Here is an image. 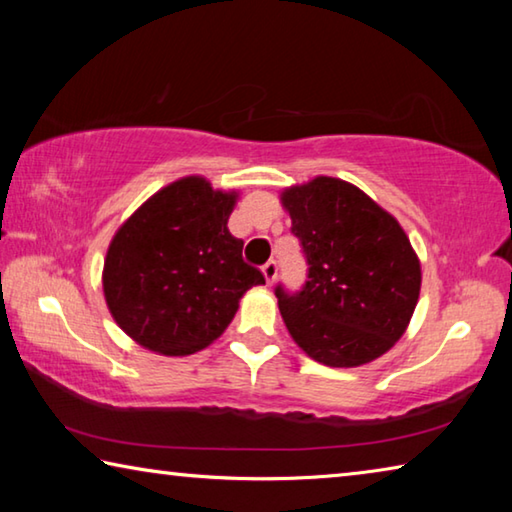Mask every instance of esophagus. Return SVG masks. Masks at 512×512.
Returning <instances> with one entry per match:
<instances>
[{
  "instance_id": "1",
  "label": "esophagus",
  "mask_w": 512,
  "mask_h": 512,
  "mask_svg": "<svg viewBox=\"0 0 512 512\" xmlns=\"http://www.w3.org/2000/svg\"><path fill=\"white\" fill-rule=\"evenodd\" d=\"M262 273H264V277H266V284H273L275 282V277H277V264L273 262H266L264 266H262Z\"/></svg>"
}]
</instances>
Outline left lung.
<instances>
[{
  "instance_id": "left-lung-1",
  "label": "left lung",
  "mask_w": 512,
  "mask_h": 512,
  "mask_svg": "<svg viewBox=\"0 0 512 512\" xmlns=\"http://www.w3.org/2000/svg\"><path fill=\"white\" fill-rule=\"evenodd\" d=\"M309 273L300 293L275 289L298 348L329 368H357L402 339L422 271L391 212L341 178L316 176L280 194Z\"/></svg>"
}]
</instances>
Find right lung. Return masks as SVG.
<instances>
[{
    "mask_svg": "<svg viewBox=\"0 0 512 512\" xmlns=\"http://www.w3.org/2000/svg\"><path fill=\"white\" fill-rule=\"evenodd\" d=\"M239 192L203 176L162 187L119 225L103 262V296L135 343L185 357L219 339L264 275L241 257L228 219Z\"/></svg>",
    "mask_w": 512,
    "mask_h": 512,
    "instance_id": "right-lung-1",
    "label": "right lung"
}]
</instances>
